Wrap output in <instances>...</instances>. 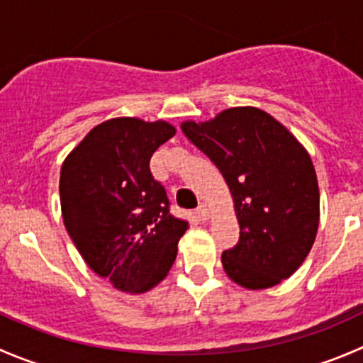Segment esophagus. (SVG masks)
<instances>
[{
    "instance_id": "esophagus-1",
    "label": "esophagus",
    "mask_w": 363,
    "mask_h": 363,
    "mask_svg": "<svg viewBox=\"0 0 363 363\" xmlns=\"http://www.w3.org/2000/svg\"><path fill=\"white\" fill-rule=\"evenodd\" d=\"M196 214H199V218L205 221V219H208V216H211V208L207 207V203H202L199 208H196Z\"/></svg>"
}]
</instances>
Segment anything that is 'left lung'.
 <instances>
[{
  "label": "left lung",
  "instance_id": "left-lung-1",
  "mask_svg": "<svg viewBox=\"0 0 363 363\" xmlns=\"http://www.w3.org/2000/svg\"><path fill=\"white\" fill-rule=\"evenodd\" d=\"M181 130L228 184L240 237L221 255L226 276L247 290L288 279L316 239L320 189L309 152L270 113L232 107Z\"/></svg>",
  "mask_w": 363,
  "mask_h": 363
}]
</instances>
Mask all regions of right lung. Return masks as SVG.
I'll use <instances>...</instances> for the list:
<instances>
[{
    "label": "right lung",
    "mask_w": 363,
    "mask_h": 363,
    "mask_svg": "<svg viewBox=\"0 0 363 363\" xmlns=\"http://www.w3.org/2000/svg\"><path fill=\"white\" fill-rule=\"evenodd\" d=\"M175 135L167 121L113 117L94 126L61 164V214L84 262L112 286L145 294L167 277L188 221L168 212L149 170Z\"/></svg>",
    "instance_id": "1"
}]
</instances>
